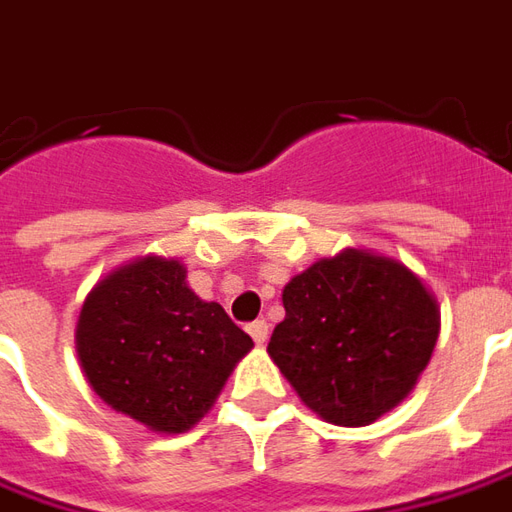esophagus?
Wrapping results in <instances>:
<instances>
[{"instance_id": "1", "label": "esophagus", "mask_w": 512, "mask_h": 512, "mask_svg": "<svg viewBox=\"0 0 512 512\" xmlns=\"http://www.w3.org/2000/svg\"><path fill=\"white\" fill-rule=\"evenodd\" d=\"M248 334L253 337V343L256 345L267 343V320H253L248 326Z\"/></svg>"}]
</instances>
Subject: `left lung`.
<instances>
[{
  "label": "left lung",
  "instance_id": "8db88e82",
  "mask_svg": "<svg viewBox=\"0 0 512 512\" xmlns=\"http://www.w3.org/2000/svg\"><path fill=\"white\" fill-rule=\"evenodd\" d=\"M267 354L303 404L334 426H368L418 384L440 334L438 298L404 262L345 248L281 292Z\"/></svg>",
  "mask_w": 512,
  "mask_h": 512
}]
</instances>
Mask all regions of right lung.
<instances>
[{
  "instance_id": "add662e5",
  "label": "right lung",
  "mask_w": 512,
  "mask_h": 512,
  "mask_svg": "<svg viewBox=\"0 0 512 512\" xmlns=\"http://www.w3.org/2000/svg\"><path fill=\"white\" fill-rule=\"evenodd\" d=\"M74 345L111 410L155 435H181L214 407L253 340L220 303L197 298L181 259L150 253L94 284Z\"/></svg>"
}]
</instances>
